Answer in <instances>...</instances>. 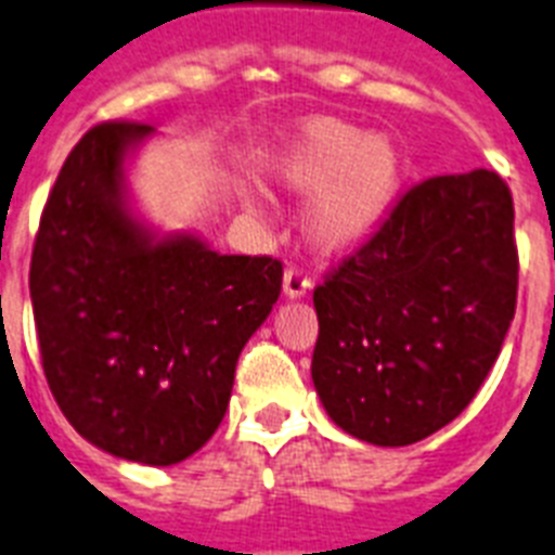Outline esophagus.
I'll return each mask as SVG.
<instances>
[{
	"label": "esophagus",
	"mask_w": 555,
	"mask_h": 555,
	"mask_svg": "<svg viewBox=\"0 0 555 555\" xmlns=\"http://www.w3.org/2000/svg\"><path fill=\"white\" fill-rule=\"evenodd\" d=\"M311 288V278L304 272V269L288 267L286 274H283V292L286 297H304Z\"/></svg>",
	"instance_id": "1"
}]
</instances>
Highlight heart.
I'll return each mask as SVG.
<instances>
[{"label": "heart", "mask_w": 555, "mask_h": 555, "mask_svg": "<svg viewBox=\"0 0 555 555\" xmlns=\"http://www.w3.org/2000/svg\"><path fill=\"white\" fill-rule=\"evenodd\" d=\"M288 190L314 192L309 229L314 241L340 249L377 227L402 181L400 153L340 118H314L295 132L278 158Z\"/></svg>", "instance_id": "obj_1"}]
</instances>
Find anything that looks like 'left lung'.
Wrapping results in <instances>:
<instances>
[{
  "instance_id": "1",
  "label": "left lung",
  "mask_w": 555,
  "mask_h": 555,
  "mask_svg": "<svg viewBox=\"0 0 555 555\" xmlns=\"http://www.w3.org/2000/svg\"><path fill=\"white\" fill-rule=\"evenodd\" d=\"M514 195L474 169L409 186L314 288L311 379L371 446H411L468 409L516 314Z\"/></svg>"
}]
</instances>
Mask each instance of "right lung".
I'll return each instance as SVG.
<instances>
[{
  "instance_id": "obj_1",
  "label": "right lung",
  "mask_w": 555,
  "mask_h": 555,
  "mask_svg": "<svg viewBox=\"0 0 555 555\" xmlns=\"http://www.w3.org/2000/svg\"><path fill=\"white\" fill-rule=\"evenodd\" d=\"M153 127L102 121L70 150L30 258L41 369L102 451L176 465L227 414L237 357L281 297L283 263L158 241L121 204L124 155Z\"/></svg>"
}]
</instances>
